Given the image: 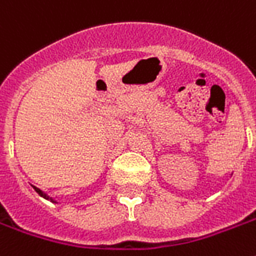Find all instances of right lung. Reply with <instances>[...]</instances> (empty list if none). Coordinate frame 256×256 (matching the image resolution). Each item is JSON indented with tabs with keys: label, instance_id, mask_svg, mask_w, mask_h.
<instances>
[{
	"label": "right lung",
	"instance_id": "right-lung-1",
	"mask_svg": "<svg viewBox=\"0 0 256 256\" xmlns=\"http://www.w3.org/2000/svg\"><path fill=\"white\" fill-rule=\"evenodd\" d=\"M33 187H34V190L37 191L38 194L41 195V196H44V198H45V199H49V200H52V202H56V200H54L53 198H50L49 195H48V194H45V192H44V191H42V190H40V188H37V187H36V186H33Z\"/></svg>",
	"mask_w": 256,
	"mask_h": 256
}]
</instances>
